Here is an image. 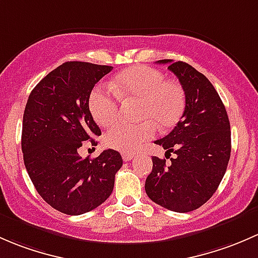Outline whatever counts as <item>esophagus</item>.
<instances>
[{
  "label": "esophagus",
  "mask_w": 258,
  "mask_h": 258,
  "mask_svg": "<svg viewBox=\"0 0 258 258\" xmlns=\"http://www.w3.org/2000/svg\"><path fill=\"white\" fill-rule=\"evenodd\" d=\"M121 156H123L124 161H129L132 159L135 158V155L133 153H121Z\"/></svg>",
  "instance_id": "obj_1"
}]
</instances>
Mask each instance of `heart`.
<instances>
[{"label":"heart","mask_w":258,"mask_h":258,"mask_svg":"<svg viewBox=\"0 0 258 258\" xmlns=\"http://www.w3.org/2000/svg\"><path fill=\"white\" fill-rule=\"evenodd\" d=\"M139 102L138 115L145 120L138 124L119 123L105 135L111 149L129 153L135 151L145 140L155 134V129L174 128L186 105L185 90L176 81H165V76L155 68L138 66L121 72L113 88H97L89 97V109L95 120L109 126L120 114V99Z\"/></svg>","instance_id":"heart-1"}]
</instances>
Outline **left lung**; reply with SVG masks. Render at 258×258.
I'll list each match as a JSON object with an SVG mask.
<instances>
[{"label":"left lung","instance_id":"left-lung-1","mask_svg":"<svg viewBox=\"0 0 258 258\" xmlns=\"http://www.w3.org/2000/svg\"><path fill=\"white\" fill-rule=\"evenodd\" d=\"M169 64L185 90L186 105L174 129L155 140L167 154L153 156V170L145 181L147 195L158 205L175 212L203 206L219 187L231 155L230 120L219 93L203 73L187 63L161 59Z\"/></svg>","mask_w":258,"mask_h":258}]
</instances>
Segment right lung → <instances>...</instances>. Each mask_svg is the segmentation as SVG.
Instances as JSON below:
<instances>
[{
  "mask_svg": "<svg viewBox=\"0 0 258 258\" xmlns=\"http://www.w3.org/2000/svg\"><path fill=\"white\" fill-rule=\"evenodd\" d=\"M110 66L66 62L47 74L31 92L22 124V153L34 187L53 209L82 215L110 196L121 155L108 149L95 159H82L84 142L100 135L89 110L95 84Z\"/></svg>",
  "mask_w": 258,
  "mask_h": 258,
  "instance_id": "right-lung-1",
  "label": "right lung"
}]
</instances>
